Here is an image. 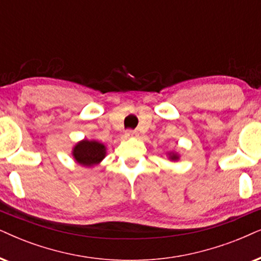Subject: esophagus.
<instances>
[{"label": "esophagus", "mask_w": 261, "mask_h": 261, "mask_svg": "<svg viewBox=\"0 0 261 261\" xmlns=\"http://www.w3.org/2000/svg\"><path fill=\"white\" fill-rule=\"evenodd\" d=\"M137 131L136 130H126L125 131V137L126 138H130V137H135L137 136Z\"/></svg>", "instance_id": "1"}]
</instances>
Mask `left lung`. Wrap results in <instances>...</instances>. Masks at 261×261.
Here are the masks:
<instances>
[{
    "instance_id": "8db88e82",
    "label": "left lung",
    "mask_w": 261,
    "mask_h": 261,
    "mask_svg": "<svg viewBox=\"0 0 261 261\" xmlns=\"http://www.w3.org/2000/svg\"><path fill=\"white\" fill-rule=\"evenodd\" d=\"M170 158H171V159H172V160H177V159H178V155H177V154H172Z\"/></svg>"
}]
</instances>
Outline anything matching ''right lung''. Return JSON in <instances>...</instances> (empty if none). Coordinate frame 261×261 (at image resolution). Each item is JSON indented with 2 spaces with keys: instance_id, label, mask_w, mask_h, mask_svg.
<instances>
[{
  "instance_id": "right-lung-1",
  "label": "right lung",
  "mask_w": 261,
  "mask_h": 261,
  "mask_svg": "<svg viewBox=\"0 0 261 261\" xmlns=\"http://www.w3.org/2000/svg\"><path fill=\"white\" fill-rule=\"evenodd\" d=\"M106 155V147L97 141L84 140L75 144L73 156L78 164L83 166H92L103 159Z\"/></svg>"
}]
</instances>
